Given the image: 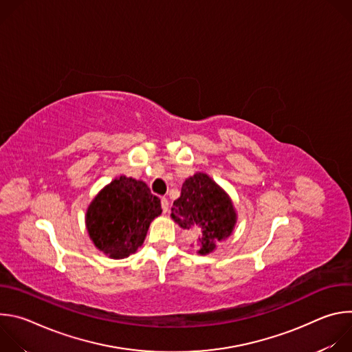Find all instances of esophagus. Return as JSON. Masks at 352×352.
I'll return each mask as SVG.
<instances>
[{
    "label": "esophagus",
    "mask_w": 352,
    "mask_h": 352,
    "mask_svg": "<svg viewBox=\"0 0 352 352\" xmlns=\"http://www.w3.org/2000/svg\"><path fill=\"white\" fill-rule=\"evenodd\" d=\"M168 208H170V204H168V199L167 197H162V209L164 213L168 212Z\"/></svg>",
    "instance_id": "obj_1"
}]
</instances>
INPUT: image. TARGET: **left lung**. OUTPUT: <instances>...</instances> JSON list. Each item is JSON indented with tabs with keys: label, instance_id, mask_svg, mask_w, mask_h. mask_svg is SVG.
Here are the masks:
<instances>
[{
	"label": "left lung",
	"instance_id": "8db88e82",
	"mask_svg": "<svg viewBox=\"0 0 352 352\" xmlns=\"http://www.w3.org/2000/svg\"><path fill=\"white\" fill-rule=\"evenodd\" d=\"M171 219L197 236L199 255H209L232 234L238 216L228 193L208 174L196 173L182 184Z\"/></svg>",
	"mask_w": 352,
	"mask_h": 352
}]
</instances>
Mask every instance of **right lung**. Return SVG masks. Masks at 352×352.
<instances>
[{
	"label": "right lung",
	"mask_w": 352,
	"mask_h": 352,
	"mask_svg": "<svg viewBox=\"0 0 352 352\" xmlns=\"http://www.w3.org/2000/svg\"><path fill=\"white\" fill-rule=\"evenodd\" d=\"M160 214V199L143 181L120 175L93 197L85 223L100 252L124 259L142 246L150 223Z\"/></svg>",
	"instance_id": "1"
}]
</instances>
